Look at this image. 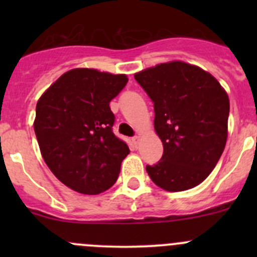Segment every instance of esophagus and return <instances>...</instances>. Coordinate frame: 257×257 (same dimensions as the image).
Here are the masks:
<instances>
[{
  "mask_svg": "<svg viewBox=\"0 0 257 257\" xmlns=\"http://www.w3.org/2000/svg\"><path fill=\"white\" fill-rule=\"evenodd\" d=\"M139 141H141V139H139V136H134L133 138H132V142H133L134 147H138V145H139Z\"/></svg>",
  "mask_w": 257,
  "mask_h": 257,
  "instance_id": "esophagus-1",
  "label": "esophagus"
}]
</instances>
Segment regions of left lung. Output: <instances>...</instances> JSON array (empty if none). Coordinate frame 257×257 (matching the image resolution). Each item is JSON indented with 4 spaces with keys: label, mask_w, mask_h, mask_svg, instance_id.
Returning <instances> with one entry per match:
<instances>
[{
    "label": "left lung",
    "mask_w": 257,
    "mask_h": 257,
    "mask_svg": "<svg viewBox=\"0 0 257 257\" xmlns=\"http://www.w3.org/2000/svg\"><path fill=\"white\" fill-rule=\"evenodd\" d=\"M154 103V128L164 153L147 165L150 179L168 191L203 183L219 162L227 139L230 102L211 74L174 61L134 74Z\"/></svg>",
    "instance_id": "8db88e82"
}]
</instances>
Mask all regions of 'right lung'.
<instances>
[{"instance_id":"right-lung-1","label":"right lung","mask_w":257,"mask_h":257,"mask_svg":"<svg viewBox=\"0 0 257 257\" xmlns=\"http://www.w3.org/2000/svg\"><path fill=\"white\" fill-rule=\"evenodd\" d=\"M125 74L76 68L38 99L33 126L46 164L80 194L108 190L118 179L128 145L114 136L109 102L125 87Z\"/></svg>"}]
</instances>
